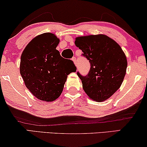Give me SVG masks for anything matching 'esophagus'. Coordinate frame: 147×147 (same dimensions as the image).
Instances as JSON below:
<instances>
[{
  "label": "esophagus",
  "mask_w": 147,
  "mask_h": 147,
  "mask_svg": "<svg viewBox=\"0 0 147 147\" xmlns=\"http://www.w3.org/2000/svg\"><path fill=\"white\" fill-rule=\"evenodd\" d=\"M72 60H73V61L74 62V63L75 64V65L76 66V67H77L78 63H77V59H76V57H73V58H72Z\"/></svg>",
  "instance_id": "obj_1"
}]
</instances>
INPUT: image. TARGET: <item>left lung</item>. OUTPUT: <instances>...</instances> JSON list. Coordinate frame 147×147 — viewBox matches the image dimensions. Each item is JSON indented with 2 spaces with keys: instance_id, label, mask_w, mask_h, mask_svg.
Listing matches in <instances>:
<instances>
[{
  "instance_id": "8db88e82",
  "label": "left lung",
  "mask_w": 147,
  "mask_h": 147,
  "mask_svg": "<svg viewBox=\"0 0 147 147\" xmlns=\"http://www.w3.org/2000/svg\"><path fill=\"white\" fill-rule=\"evenodd\" d=\"M75 45L90 65L86 76L77 72L84 92L94 100H107L119 89L125 78V53L114 40L104 34L77 37Z\"/></svg>"
}]
</instances>
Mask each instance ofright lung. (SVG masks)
<instances>
[{
	"label": "right lung",
	"mask_w": 147,
	"mask_h": 147,
	"mask_svg": "<svg viewBox=\"0 0 147 147\" xmlns=\"http://www.w3.org/2000/svg\"><path fill=\"white\" fill-rule=\"evenodd\" d=\"M59 39L52 33L33 38L22 53L20 73L26 88L37 98L53 101L63 92L67 76L76 68L71 60L69 65L57 50Z\"/></svg>",
	"instance_id": "right-lung-1"
}]
</instances>
